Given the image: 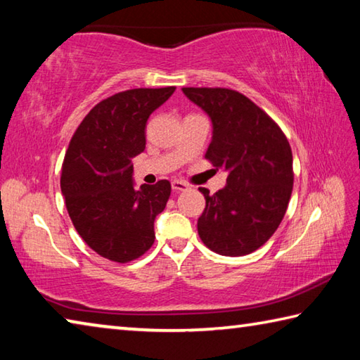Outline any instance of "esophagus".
<instances>
[{
  "label": "esophagus",
  "instance_id": "1",
  "mask_svg": "<svg viewBox=\"0 0 360 360\" xmlns=\"http://www.w3.org/2000/svg\"><path fill=\"white\" fill-rule=\"evenodd\" d=\"M172 188H173V192H184V191H187L188 186L186 184V182H182V181H173L172 182Z\"/></svg>",
  "mask_w": 360,
  "mask_h": 360
}]
</instances>
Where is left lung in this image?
<instances>
[{"mask_svg":"<svg viewBox=\"0 0 360 360\" xmlns=\"http://www.w3.org/2000/svg\"><path fill=\"white\" fill-rule=\"evenodd\" d=\"M188 100L210 115L212 139L206 158L227 172V184L205 195L198 235L221 255L238 257L270 240L288 210L294 172L288 138L270 115L236 90L184 87Z\"/></svg>","mask_w":360,"mask_h":360,"instance_id":"left-lung-1","label":"left lung"}]
</instances>
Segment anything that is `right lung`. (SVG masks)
<instances>
[{
	"label": "right lung",
	"mask_w": 360,
	"mask_h": 360,
	"mask_svg": "<svg viewBox=\"0 0 360 360\" xmlns=\"http://www.w3.org/2000/svg\"><path fill=\"white\" fill-rule=\"evenodd\" d=\"M176 87L131 89L85 115L65 154L60 187L81 238L101 257L135 260L154 245V221L172 193L167 179L135 188L131 158L146 149V122Z\"/></svg>",
	"instance_id": "obj_1"
}]
</instances>
